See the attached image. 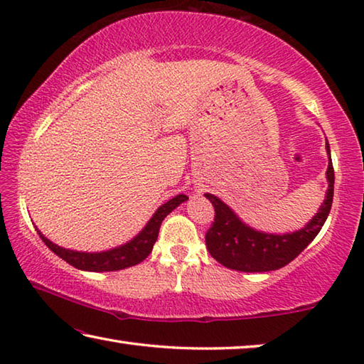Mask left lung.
<instances>
[{"instance_id": "8db88e82", "label": "left lung", "mask_w": 364, "mask_h": 364, "mask_svg": "<svg viewBox=\"0 0 364 364\" xmlns=\"http://www.w3.org/2000/svg\"><path fill=\"white\" fill-rule=\"evenodd\" d=\"M326 149L329 152V165L326 171L329 183L328 193L318 213L300 231L291 234L255 231L244 225L217 196L204 194L215 208V220L205 234L207 249L215 260L226 268L244 271V273L273 271L291 263L316 237L331 212L332 197H334V167L331 162L328 143Z\"/></svg>"}]
</instances>
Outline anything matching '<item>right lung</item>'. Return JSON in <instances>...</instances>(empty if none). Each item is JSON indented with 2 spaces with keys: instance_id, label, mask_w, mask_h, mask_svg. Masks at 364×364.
Wrapping results in <instances>:
<instances>
[{
  "instance_id": "add662e5",
  "label": "right lung",
  "mask_w": 364,
  "mask_h": 364,
  "mask_svg": "<svg viewBox=\"0 0 364 364\" xmlns=\"http://www.w3.org/2000/svg\"><path fill=\"white\" fill-rule=\"evenodd\" d=\"M184 200H188V196L178 194L176 197H173V199L165 202L164 205H160L157 208V212L152 215V218L147 221L144 230L141 231L136 237H133L130 242L123 244L120 247H115L112 250L96 252V254L75 252V250L59 247V245L53 244L49 239L43 236L40 231L38 234L41 241L49 247V250L54 252L58 257H60L63 260L72 264V267L83 271H119L123 268L134 267V264L141 263L147 255L151 254L154 244L157 241L159 230L164 218Z\"/></svg>"
}]
</instances>
